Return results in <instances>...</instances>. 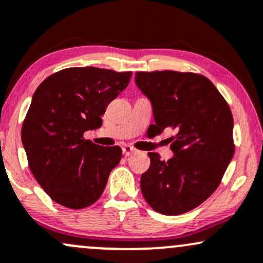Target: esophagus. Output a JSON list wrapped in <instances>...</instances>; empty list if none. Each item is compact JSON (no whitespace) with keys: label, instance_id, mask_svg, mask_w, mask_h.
Segmentation results:
<instances>
[{"label":"esophagus","instance_id":"1","mask_svg":"<svg viewBox=\"0 0 263 263\" xmlns=\"http://www.w3.org/2000/svg\"><path fill=\"white\" fill-rule=\"evenodd\" d=\"M122 152H123V155H125V156L134 155L135 152H136V148H135V147H132V146H129V145H125L122 147Z\"/></svg>","mask_w":263,"mask_h":263}]
</instances>
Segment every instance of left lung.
<instances>
[{"label": "left lung", "instance_id": "1", "mask_svg": "<svg viewBox=\"0 0 263 263\" xmlns=\"http://www.w3.org/2000/svg\"><path fill=\"white\" fill-rule=\"evenodd\" d=\"M136 85L151 100L152 135L168 128L175 156L149 152L141 191L155 211L181 215L200 206L220 186L233 154V117L227 101L207 77L193 72H136Z\"/></svg>", "mask_w": 263, "mask_h": 263}]
</instances>
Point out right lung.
<instances>
[{
	"label": "right lung",
	"mask_w": 263,
	"mask_h": 263,
	"mask_svg": "<svg viewBox=\"0 0 263 263\" xmlns=\"http://www.w3.org/2000/svg\"><path fill=\"white\" fill-rule=\"evenodd\" d=\"M132 72L71 67L51 74L34 91L21 138L33 177L67 209L91 206L102 195L122 156L83 134L102 125L106 107L128 85Z\"/></svg>",
	"instance_id": "add662e5"
}]
</instances>
